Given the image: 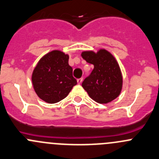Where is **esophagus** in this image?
Segmentation results:
<instances>
[{
    "label": "esophagus",
    "mask_w": 159,
    "mask_h": 159,
    "mask_svg": "<svg viewBox=\"0 0 159 159\" xmlns=\"http://www.w3.org/2000/svg\"><path fill=\"white\" fill-rule=\"evenodd\" d=\"M82 81H83V78H78V79L77 80V81H78V84H81V83L82 82Z\"/></svg>",
    "instance_id": "1"
}]
</instances>
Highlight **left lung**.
I'll use <instances>...</instances> for the list:
<instances>
[{"label":"left lung","mask_w":159,"mask_h":159,"mask_svg":"<svg viewBox=\"0 0 159 159\" xmlns=\"http://www.w3.org/2000/svg\"><path fill=\"white\" fill-rule=\"evenodd\" d=\"M81 57L94 65L81 84L89 96L98 103H108L118 97L122 89L123 78L113 56L106 50H100L97 53L83 52Z\"/></svg>","instance_id":"left-lung-1"}]
</instances>
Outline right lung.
<instances>
[{"instance_id": "obj_1", "label": "right lung", "mask_w": 159, "mask_h": 159, "mask_svg": "<svg viewBox=\"0 0 159 159\" xmlns=\"http://www.w3.org/2000/svg\"><path fill=\"white\" fill-rule=\"evenodd\" d=\"M68 59V55L53 50L46 54L34 69L32 76L34 89L46 102L61 101L77 84Z\"/></svg>"}]
</instances>
